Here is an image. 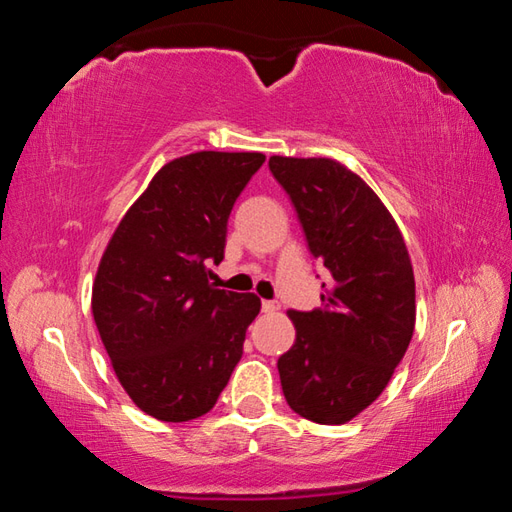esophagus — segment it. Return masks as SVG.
Instances as JSON below:
<instances>
[{"instance_id":"34e87169","label":"esophagus","mask_w":512,"mask_h":512,"mask_svg":"<svg viewBox=\"0 0 512 512\" xmlns=\"http://www.w3.org/2000/svg\"><path fill=\"white\" fill-rule=\"evenodd\" d=\"M262 311H264V314H275V311H280V302H277V300H264L262 302Z\"/></svg>"}]
</instances>
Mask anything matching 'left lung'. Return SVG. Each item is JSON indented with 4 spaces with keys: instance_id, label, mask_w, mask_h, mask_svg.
Returning <instances> with one entry per match:
<instances>
[{
    "instance_id": "8db88e82",
    "label": "left lung",
    "mask_w": 512,
    "mask_h": 512,
    "mask_svg": "<svg viewBox=\"0 0 512 512\" xmlns=\"http://www.w3.org/2000/svg\"><path fill=\"white\" fill-rule=\"evenodd\" d=\"M311 255L325 264L314 311H289L296 343L277 359L287 404L318 424H345L391 381L415 329V280L393 214L359 173L332 158L271 155Z\"/></svg>"
}]
</instances>
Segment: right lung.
Wrapping results in <instances>:
<instances>
[{"instance_id":"obj_1","label":"right lung","mask_w":512,"mask_h":512,"mask_svg":"<svg viewBox=\"0 0 512 512\" xmlns=\"http://www.w3.org/2000/svg\"><path fill=\"white\" fill-rule=\"evenodd\" d=\"M264 153L198 151L164 164L112 232L92 314L128 397L162 422L201 418L219 400L262 309L216 289L228 219Z\"/></svg>"}]
</instances>
